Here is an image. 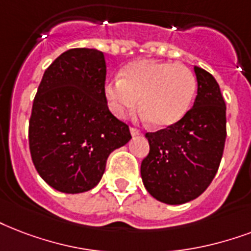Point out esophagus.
<instances>
[{"label": "esophagus", "mask_w": 251, "mask_h": 251, "mask_svg": "<svg viewBox=\"0 0 251 251\" xmlns=\"http://www.w3.org/2000/svg\"><path fill=\"white\" fill-rule=\"evenodd\" d=\"M130 134H131L133 137H137V135H142V131H139V130L135 129V127H131V129H130Z\"/></svg>", "instance_id": "34e87169"}]
</instances>
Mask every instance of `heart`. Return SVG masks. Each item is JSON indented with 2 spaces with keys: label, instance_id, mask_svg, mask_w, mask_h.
I'll use <instances>...</instances> for the list:
<instances>
[{
  "label": "heart",
  "instance_id": "obj_1",
  "mask_svg": "<svg viewBox=\"0 0 251 251\" xmlns=\"http://www.w3.org/2000/svg\"><path fill=\"white\" fill-rule=\"evenodd\" d=\"M198 81L194 72L180 63L139 59L125 66L121 79L105 85L109 108L125 118L141 104L143 118L156 129H167L185 117L194 102Z\"/></svg>",
  "mask_w": 251,
  "mask_h": 251
}]
</instances>
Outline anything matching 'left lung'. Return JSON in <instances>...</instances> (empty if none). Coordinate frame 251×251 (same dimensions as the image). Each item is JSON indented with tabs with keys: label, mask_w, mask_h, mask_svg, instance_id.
<instances>
[{
	"label": "left lung",
	"mask_w": 251,
	"mask_h": 251,
	"mask_svg": "<svg viewBox=\"0 0 251 251\" xmlns=\"http://www.w3.org/2000/svg\"><path fill=\"white\" fill-rule=\"evenodd\" d=\"M198 96L176 125L147 133L149 155L141 164L147 192L158 201L179 205L208 188L223 158L226 106L216 79L195 66Z\"/></svg>",
	"instance_id": "obj_1"
}]
</instances>
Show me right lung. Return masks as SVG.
I'll list each match as a JSON object with an SVG mask.
<instances>
[{"mask_svg":"<svg viewBox=\"0 0 251 251\" xmlns=\"http://www.w3.org/2000/svg\"><path fill=\"white\" fill-rule=\"evenodd\" d=\"M106 64L96 49H72L45 71L28 125L32 163L42 179L64 194L99 184L108 156L131 139L105 97Z\"/></svg>","mask_w":251,"mask_h":251,"instance_id":"obj_1","label":"right lung"}]
</instances>
